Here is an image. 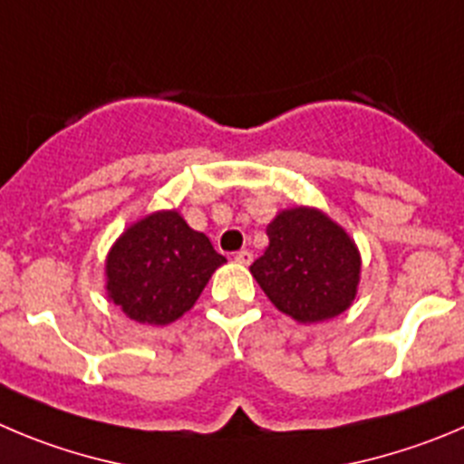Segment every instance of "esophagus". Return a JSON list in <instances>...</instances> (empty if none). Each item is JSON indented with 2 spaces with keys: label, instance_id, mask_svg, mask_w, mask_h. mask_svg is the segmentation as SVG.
<instances>
[{
  "label": "esophagus",
  "instance_id": "1",
  "mask_svg": "<svg viewBox=\"0 0 464 464\" xmlns=\"http://www.w3.org/2000/svg\"><path fill=\"white\" fill-rule=\"evenodd\" d=\"M236 261L237 263H245V266H249V263L254 261V254L249 252V249H240V252L236 254Z\"/></svg>",
  "mask_w": 464,
  "mask_h": 464
}]
</instances>
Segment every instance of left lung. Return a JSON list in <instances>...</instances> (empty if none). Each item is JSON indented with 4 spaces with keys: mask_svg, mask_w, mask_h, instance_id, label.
I'll use <instances>...</instances> for the list:
<instances>
[{
    "mask_svg": "<svg viewBox=\"0 0 464 464\" xmlns=\"http://www.w3.org/2000/svg\"><path fill=\"white\" fill-rule=\"evenodd\" d=\"M267 237L270 245L249 270L281 314L320 323L353 304L362 256L334 219L318 208H288L267 224Z\"/></svg>",
    "mask_w": 464,
    "mask_h": 464,
    "instance_id": "obj_1",
    "label": "left lung"
}]
</instances>
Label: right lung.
Masks as SVG:
<instances>
[{"mask_svg": "<svg viewBox=\"0 0 464 464\" xmlns=\"http://www.w3.org/2000/svg\"><path fill=\"white\" fill-rule=\"evenodd\" d=\"M227 258L179 210H160L125 228L107 254V297L137 323L169 324L194 306Z\"/></svg>", "mask_w": 464, "mask_h": 464, "instance_id": "1", "label": "right lung"}]
</instances>
